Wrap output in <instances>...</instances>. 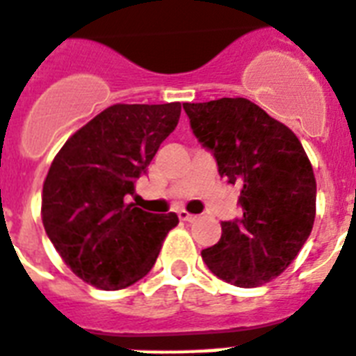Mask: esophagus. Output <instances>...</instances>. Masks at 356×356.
Returning a JSON list of instances; mask_svg holds the SVG:
<instances>
[{"instance_id": "esophagus-1", "label": "esophagus", "mask_w": 356, "mask_h": 356, "mask_svg": "<svg viewBox=\"0 0 356 356\" xmlns=\"http://www.w3.org/2000/svg\"><path fill=\"white\" fill-rule=\"evenodd\" d=\"M177 215H179V219H181V220H188V222H192V220H195V219H197L195 215L188 213V211H184V210L177 211Z\"/></svg>"}]
</instances>
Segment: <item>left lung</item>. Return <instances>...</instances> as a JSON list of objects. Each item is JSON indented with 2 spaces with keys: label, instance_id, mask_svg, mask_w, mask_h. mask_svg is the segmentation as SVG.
<instances>
[{
  "label": "left lung",
  "instance_id": "obj_1",
  "mask_svg": "<svg viewBox=\"0 0 356 356\" xmlns=\"http://www.w3.org/2000/svg\"><path fill=\"white\" fill-rule=\"evenodd\" d=\"M183 108L220 177L241 188L243 215L220 222L219 243L202 250V261L238 288L266 284L293 262L312 234V163L286 124L244 97L183 103Z\"/></svg>",
  "mask_w": 356,
  "mask_h": 356
}]
</instances>
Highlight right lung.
Listing matches in <instances>:
<instances>
[{
    "label": "right lung",
    "mask_w": 356,
    "mask_h": 356,
    "mask_svg": "<svg viewBox=\"0 0 356 356\" xmlns=\"http://www.w3.org/2000/svg\"><path fill=\"white\" fill-rule=\"evenodd\" d=\"M181 103L113 104L79 128L54 157L41 219L65 264L99 289H122L154 268L177 215L130 201L161 143L177 127Z\"/></svg>",
    "instance_id": "add662e5"
}]
</instances>
